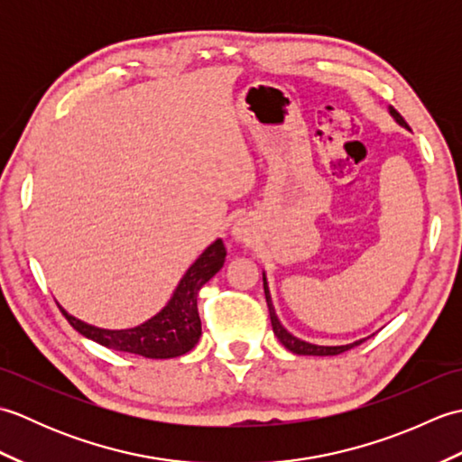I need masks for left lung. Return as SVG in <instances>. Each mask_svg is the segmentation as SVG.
Returning a JSON list of instances; mask_svg holds the SVG:
<instances>
[{"label": "left lung", "instance_id": "obj_1", "mask_svg": "<svg viewBox=\"0 0 462 462\" xmlns=\"http://www.w3.org/2000/svg\"><path fill=\"white\" fill-rule=\"evenodd\" d=\"M391 115L395 116L399 125L407 126L405 119L401 116L393 106H391ZM263 293H266V301H268V310H270V319H272V328H273V333H276V337L280 339V343L286 349H290L291 353H298V356H339V353L347 351L351 347L359 346L361 341L365 339H359L356 343H349V346H336V347H326V346H313V343H308V341H301L298 337H293L290 331H286V328L282 326L278 316H276V310H273L272 306V298H270V290H268V282H266V276H263Z\"/></svg>", "mask_w": 462, "mask_h": 462}]
</instances>
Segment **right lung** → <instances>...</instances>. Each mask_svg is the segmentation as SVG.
I'll return each mask as SVG.
<instances>
[{"label":"right lung","instance_id":"1","mask_svg":"<svg viewBox=\"0 0 462 462\" xmlns=\"http://www.w3.org/2000/svg\"><path fill=\"white\" fill-rule=\"evenodd\" d=\"M224 244L222 240H216L184 273L171 301L154 318L141 323L139 328L119 331L99 329L69 316L63 308L59 310H61L65 319L71 323L73 329L109 349L134 353V356L149 359L179 357L189 353L202 336L196 298H199V291L204 283L224 266Z\"/></svg>","mask_w":462,"mask_h":462}]
</instances>
